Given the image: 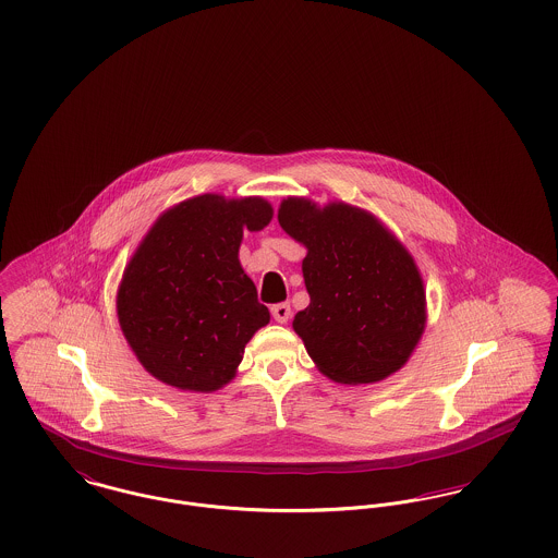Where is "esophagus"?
Masks as SVG:
<instances>
[{"mask_svg": "<svg viewBox=\"0 0 558 558\" xmlns=\"http://www.w3.org/2000/svg\"><path fill=\"white\" fill-rule=\"evenodd\" d=\"M271 316L278 324H287L291 318V305L289 303H276L271 305Z\"/></svg>", "mask_w": 558, "mask_h": 558, "instance_id": "obj_1", "label": "esophagus"}]
</instances>
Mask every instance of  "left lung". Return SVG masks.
<instances>
[{"label":"left lung","mask_w":558,"mask_h":558,"mask_svg":"<svg viewBox=\"0 0 558 558\" xmlns=\"http://www.w3.org/2000/svg\"><path fill=\"white\" fill-rule=\"evenodd\" d=\"M278 223L307 248L310 305L292 319L324 376L371 385L405 366L426 326L421 269L403 242L371 211L305 196L280 203Z\"/></svg>","instance_id":"left-lung-1"}]
</instances>
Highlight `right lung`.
Here are the masks:
<instances>
[{
	"label": "right lung",
	"mask_w": 558,
	"mask_h": 558,
	"mask_svg": "<svg viewBox=\"0 0 558 558\" xmlns=\"http://www.w3.org/2000/svg\"><path fill=\"white\" fill-rule=\"evenodd\" d=\"M271 217L262 196L201 194L160 213L137 244L117 291V316L157 380L211 393L236 376L244 347L269 322L240 266V242Z\"/></svg>",
	"instance_id": "right-lung-1"
}]
</instances>
